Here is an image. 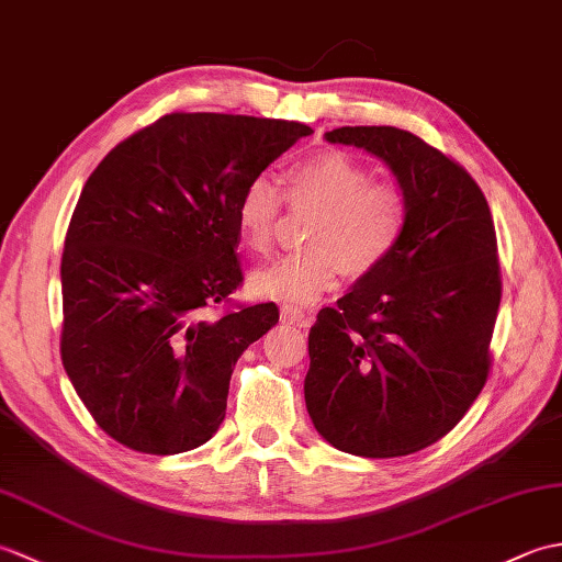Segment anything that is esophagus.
<instances>
[{"label":"esophagus","instance_id":"1","mask_svg":"<svg viewBox=\"0 0 562 562\" xmlns=\"http://www.w3.org/2000/svg\"><path fill=\"white\" fill-rule=\"evenodd\" d=\"M282 318L288 321V324H294L300 328H306L312 324V316H308L304 308H296V306H282Z\"/></svg>","mask_w":562,"mask_h":562}]
</instances>
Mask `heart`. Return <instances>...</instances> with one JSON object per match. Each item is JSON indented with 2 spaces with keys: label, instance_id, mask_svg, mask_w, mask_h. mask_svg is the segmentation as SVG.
<instances>
[{
  "label": "heart",
  "instance_id": "b5f03b06",
  "mask_svg": "<svg viewBox=\"0 0 562 562\" xmlns=\"http://www.w3.org/2000/svg\"><path fill=\"white\" fill-rule=\"evenodd\" d=\"M290 205H318L304 236L308 248L250 274V292L282 304H308L338 284L342 268L367 274L384 266L408 224V198L393 183L372 181L362 161L342 149H318L288 169ZM282 195L270 178L248 181L236 202V232L254 254L274 244Z\"/></svg>",
  "mask_w": 562,
  "mask_h": 562
}]
</instances>
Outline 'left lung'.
<instances>
[{"label":"left lung","mask_w":562,"mask_h":562,"mask_svg":"<svg viewBox=\"0 0 562 562\" xmlns=\"http://www.w3.org/2000/svg\"><path fill=\"white\" fill-rule=\"evenodd\" d=\"M326 139L389 166L408 224L384 266L318 312L306 411L340 451L405 457L457 427L491 374L503 296L493 214L469 171L408 130L338 127Z\"/></svg>","instance_id":"left-lung-1"}]
</instances>
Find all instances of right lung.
Masks as SVG:
<instances>
[{
	"instance_id": "right-lung-1",
	"label": "right lung",
	"mask_w": 562,
	"mask_h": 562,
	"mask_svg": "<svg viewBox=\"0 0 562 562\" xmlns=\"http://www.w3.org/2000/svg\"><path fill=\"white\" fill-rule=\"evenodd\" d=\"M304 123L171 113L89 176L63 266L65 372L105 435L142 453L217 432L234 364L278 324L272 302L212 314L244 282L236 202L312 135Z\"/></svg>"
}]
</instances>
